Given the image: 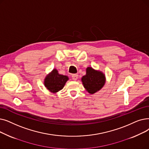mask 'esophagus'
Returning <instances> with one entry per match:
<instances>
[{
	"label": "esophagus",
	"mask_w": 149,
	"mask_h": 149,
	"mask_svg": "<svg viewBox=\"0 0 149 149\" xmlns=\"http://www.w3.org/2000/svg\"><path fill=\"white\" fill-rule=\"evenodd\" d=\"M72 80H77V79H78L79 76H78V75H77V74H73L72 75Z\"/></svg>",
	"instance_id": "34e87169"
}]
</instances>
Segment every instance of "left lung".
I'll list each match as a JSON object with an SVG mask.
<instances>
[{
  "instance_id": "1",
  "label": "left lung",
  "mask_w": 149,
  "mask_h": 149,
  "mask_svg": "<svg viewBox=\"0 0 149 149\" xmlns=\"http://www.w3.org/2000/svg\"><path fill=\"white\" fill-rule=\"evenodd\" d=\"M86 75L81 78L82 84L86 91L91 94H93L100 91L106 82V77L102 71L95 70L92 67H88Z\"/></svg>"
}]
</instances>
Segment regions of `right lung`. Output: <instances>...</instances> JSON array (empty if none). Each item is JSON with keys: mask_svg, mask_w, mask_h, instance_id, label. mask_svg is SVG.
<instances>
[{"mask_svg": "<svg viewBox=\"0 0 149 149\" xmlns=\"http://www.w3.org/2000/svg\"><path fill=\"white\" fill-rule=\"evenodd\" d=\"M68 80V76L60 74L56 69H54L45 77L44 85L50 92L55 94L64 88Z\"/></svg>", "mask_w": 149, "mask_h": 149, "instance_id": "1", "label": "right lung"}]
</instances>
